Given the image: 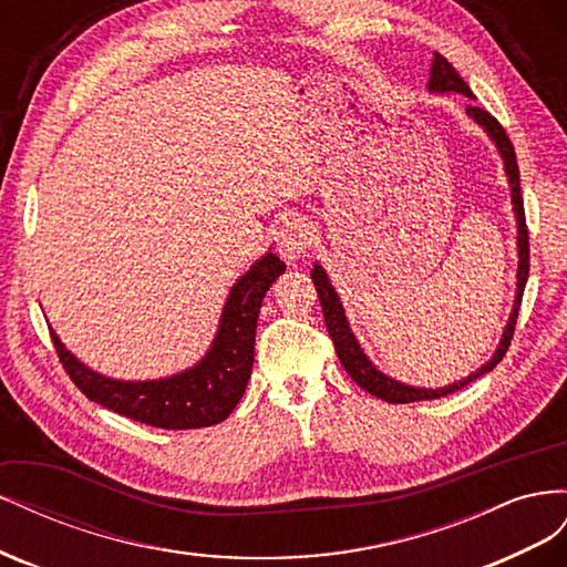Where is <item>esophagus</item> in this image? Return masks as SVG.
<instances>
[{"label":"esophagus","instance_id":"34e87169","mask_svg":"<svg viewBox=\"0 0 567 567\" xmlns=\"http://www.w3.org/2000/svg\"><path fill=\"white\" fill-rule=\"evenodd\" d=\"M312 246V229L302 217H288L277 231V248L286 260H298Z\"/></svg>","mask_w":567,"mask_h":567}]
</instances>
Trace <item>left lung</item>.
I'll return each mask as SVG.
<instances>
[{
	"instance_id": "1",
	"label": "left lung",
	"mask_w": 567,
	"mask_h": 567,
	"mask_svg": "<svg viewBox=\"0 0 567 567\" xmlns=\"http://www.w3.org/2000/svg\"><path fill=\"white\" fill-rule=\"evenodd\" d=\"M427 92L433 94H463L473 99V92L463 78L456 73V68L444 59L442 54H433V65H431V80H427ZM468 117L473 123H477L487 132L489 140L494 142L496 151H499V156L504 161V173L511 186V203H513V213H516V225H518V271H516V300H513V310L511 317L504 326V333L499 346H496L494 354L489 362H485L477 371L468 373L466 379H461L456 383H450L444 388H416V385H406L402 381H394L390 375H385L383 371H379L373 367L371 359L364 354L362 346H359V340L354 338L352 329H350V321L346 317V310H342V302L336 293V288L331 286L329 274L323 271L321 265H315V269L310 271V277L315 281L317 288V296L321 302V310H323V319H326V329H329V336L336 346L338 359L340 364L346 367V371L352 375V381L364 388L373 398H381L390 404H409V402H421V400H437L444 398V394L456 392L463 385H468L471 381L480 379V375H485L487 371H492L496 364L502 362V357L506 354L508 346H511V338H513V329H516V319H518V310H520V300H523V290L527 284V271H529V244H527V227H525V210H523V196H520V175H518V163H516V151H513V144L506 136L504 127L496 123V120L485 111V109H477L473 104L466 106Z\"/></svg>"
}]
</instances>
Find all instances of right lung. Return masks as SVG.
<instances>
[{"mask_svg": "<svg viewBox=\"0 0 567 567\" xmlns=\"http://www.w3.org/2000/svg\"><path fill=\"white\" fill-rule=\"evenodd\" d=\"M286 265L265 252L229 290L213 346L200 362L156 381H117L84 367L51 331L65 373L101 406L165 431L208 427L225 421L244 398L255 359V329L262 298Z\"/></svg>", "mask_w": 567, "mask_h": 567, "instance_id": "1", "label": "right lung"}]
</instances>
